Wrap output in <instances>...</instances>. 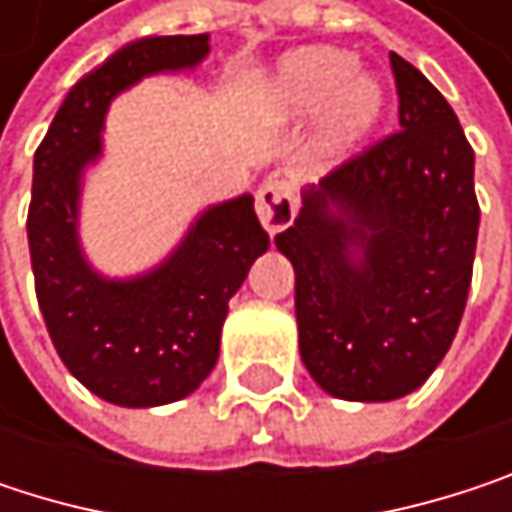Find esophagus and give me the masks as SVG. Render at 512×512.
Listing matches in <instances>:
<instances>
[{
    "label": "esophagus",
    "instance_id": "esophagus-1",
    "mask_svg": "<svg viewBox=\"0 0 512 512\" xmlns=\"http://www.w3.org/2000/svg\"><path fill=\"white\" fill-rule=\"evenodd\" d=\"M257 219L260 225L269 231V234H278L284 231L293 216H296V195H293V186L287 180H278V177H269L260 183L255 195Z\"/></svg>",
    "mask_w": 512,
    "mask_h": 512
}]
</instances>
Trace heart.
<instances>
[{"label": "heart", "instance_id": "1", "mask_svg": "<svg viewBox=\"0 0 512 512\" xmlns=\"http://www.w3.org/2000/svg\"><path fill=\"white\" fill-rule=\"evenodd\" d=\"M278 100L293 115H308L323 106V151L350 154L376 127L385 88L376 76L356 70V58L332 47H305L290 52L275 76Z\"/></svg>", "mask_w": 512, "mask_h": 512}]
</instances>
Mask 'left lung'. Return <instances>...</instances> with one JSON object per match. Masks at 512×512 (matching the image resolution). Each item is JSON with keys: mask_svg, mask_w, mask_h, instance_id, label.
<instances>
[{"mask_svg": "<svg viewBox=\"0 0 512 512\" xmlns=\"http://www.w3.org/2000/svg\"><path fill=\"white\" fill-rule=\"evenodd\" d=\"M391 70L403 130L305 186L275 237L296 272L311 379L361 403L412 394L451 350L480 228L474 151L454 109L397 52Z\"/></svg>", "mask_w": 512, "mask_h": 512, "instance_id": "8db88e82", "label": "left lung"}]
</instances>
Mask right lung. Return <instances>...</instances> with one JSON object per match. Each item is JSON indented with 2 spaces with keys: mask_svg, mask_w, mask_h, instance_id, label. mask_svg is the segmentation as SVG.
Returning a JSON list of instances; mask_svg holds the SVG:
<instances>
[{
  "mask_svg": "<svg viewBox=\"0 0 512 512\" xmlns=\"http://www.w3.org/2000/svg\"><path fill=\"white\" fill-rule=\"evenodd\" d=\"M210 35L142 38L82 76L35 151L29 252L38 305L55 353L97 397L127 409L183 400L216 367L231 296L269 249L255 198L207 207L154 269L97 272L79 243L85 171L103 156L112 100L154 73L198 67Z\"/></svg>",
  "mask_w": 512,
  "mask_h": 512,
  "instance_id": "1",
  "label": "right lung"
}]
</instances>
